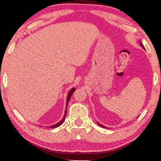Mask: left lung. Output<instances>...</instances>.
Here are the masks:
<instances>
[{
  "label": "left lung",
  "instance_id": "left-lung-1",
  "mask_svg": "<svg viewBox=\"0 0 161 161\" xmlns=\"http://www.w3.org/2000/svg\"><path fill=\"white\" fill-rule=\"evenodd\" d=\"M75 91V88H72V89L69 92V93H68V95H67V107L68 103H69V99H70V97H71L72 94H73V92ZM67 107H66V108H67ZM66 114H67V111H66V109H65V114H64V118L62 119H61L59 122L56 123V125H53V126H50V127H52V128H56V127H58L60 126V125L62 124L64 120V118L66 117Z\"/></svg>",
  "mask_w": 161,
  "mask_h": 161
}]
</instances>
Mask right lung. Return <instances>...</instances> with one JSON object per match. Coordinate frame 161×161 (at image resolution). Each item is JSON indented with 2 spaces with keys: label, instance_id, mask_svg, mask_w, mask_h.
Listing matches in <instances>:
<instances>
[{
  "label": "right lung",
  "instance_id": "1",
  "mask_svg": "<svg viewBox=\"0 0 161 161\" xmlns=\"http://www.w3.org/2000/svg\"><path fill=\"white\" fill-rule=\"evenodd\" d=\"M139 43H140V45H141V46H142V47H143V48H144V45H143V44H142V42H139ZM99 125H100L101 127H103V125H100V124H99Z\"/></svg>",
  "mask_w": 161,
  "mask_h": 161
}]
</instances>
